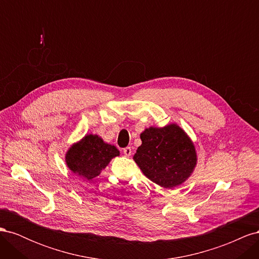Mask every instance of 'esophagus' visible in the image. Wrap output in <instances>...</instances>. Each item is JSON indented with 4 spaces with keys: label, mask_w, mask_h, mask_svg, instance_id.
Instances as JSON below:
<instances>
[{
    "label": "esophagus",
    "mask_w": 259,
    "mask_h": 259,
    "mask_svg": "<svg viewBox=\"0 0 259 259\" xmlns=\"http://www.w3.org/2000/svg\"><path fill=\"white\" fill-rule=\"evenodd\" d=\"M123 153L126 155V156H130L132 154V148L131 147H126L123 149Z\"/></svg>",
    "instance_id": "obj_1"
}]
</instances>
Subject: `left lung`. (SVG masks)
Here are the masks:
<instances>
[{
  "mask_svg": "<svg viewBox=\"0 0 259 259\" xmlns=\"http://www.w3.org/2000/svg\"><path fill=\"white\" fill-rule=\"evenodd\" d=\"M140 139L142 145L133 159L151 182L171 189L190 177L197 165V152L177 124L146 128Z\"/></svg>",
  "mask_w": 259,
  "mask_h": 259,
  "instance_id": "1",
  "label": "left lung"
}]
</instances>
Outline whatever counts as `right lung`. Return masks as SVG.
Masks as SVG:
<instances>
[{
    "label": "right lung",
    "mask_w": 259,
    "mask_h": 259,
    "mask_svg": "<svg viewBox=\"0 0 259 259\" xmlns=\"http://www.w3.org/2000/svg\"><path fill=\"white\" fill-rule=\"evenodd\" d=\"M120 155L116 147L105 143L97 135H86L66 153V163L72 173L91 180L98 176L111 159Z\"/></svg>",
    "instance_id": "obj_1"
}]
</instances>
